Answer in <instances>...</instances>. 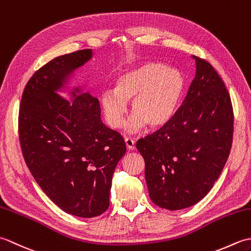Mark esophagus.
<instances>
[{"label": "esophagus", "instance_id": "34e87169", "mask_svg": "<svg viewBox=\"0 0 251 251\" xmlns=\"http://www.w3.org/2000/svg\"><path fill=\"white\" fill-rule=\"evenodd\" d=\"M125 145L129 151H132L135 149V140L131 138H125Z\"/></svg>", "mask_w": 251, "mask_h": 251}]
</instances>
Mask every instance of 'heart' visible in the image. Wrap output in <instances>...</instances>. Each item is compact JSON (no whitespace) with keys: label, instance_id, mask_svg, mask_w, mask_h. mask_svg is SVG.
Listing matches in <instances>:
<instances>
[{"label":"heart","instance_id":"obj_1","mask_svg":"<svg viewBox=\"0 0 251 251\" xmlns=\"http://www.w3.org/2000/svg\"><path fill=\"white\" fill-rule=\"evenodd\" d=\"M185 88L184 77L177 69L166 68L159 62L148 61L122 73L114 88L103 90L100 105L104 120L117 129L124 123L126 102H130L129 127L137 131L147 124L158 128L173 119Z\"/></svg>","mask_w":251,"mask_h":251}]
</instances>
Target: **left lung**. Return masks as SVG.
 I'll return each instance as SVG.
<instances>
[{
  "instance_id": "left-lung-1",
  "label": "left lung",
  "mask_w": 251,
  "mask_h": 251,
  "mask_svg": "<svg viewBox=\"0 0 251 251\" xmlns=\"http://www.w3.org/2000/svg\"><path fill=\"white\" fill-rule=\"evenodd\" d=\"M196 72L182 105L163 128L138 140L151 201L184 209L208 194L230 155L233 108L230 95L209 62L192 56Z\"/></svg>"
}]
</instances>
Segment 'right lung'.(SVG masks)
Listing matches in <instances>:
<instances>
[{
	"label": "right lung",
	"instance_id": "add662e5",
	"mask_svg": "<svg viewBox=\"0 0 251 251\" xmlns=\"http://www.w3.org/2000/svg\"><path fill=\"white\" fill-rule=\"evenodd\" d=\"M93 56L83 50L46 63L26 83L19 110L26 166L50 201L81 218L108 209L112 177L126 153L123 137L101 121L98 99L73 82Z\"/></svg>",
	"mask_w": 251,
	"mask_h": 251
}]
</instances>
